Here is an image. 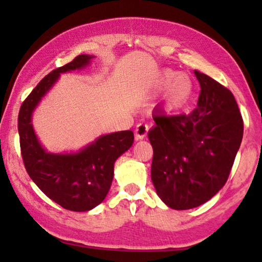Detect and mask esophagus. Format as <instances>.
<instances>
[{
    "instance_id": "1",
    "label": "esophagus",
    "mask_w": 262,
    "mask_h": 262,
    "mask_svg": "<svg viewBox=\"0 0 262 262\" xmlns=\"http://www.w3.org/2000/svg\"><path fill=\"white\" fill-rule=\"evenodd\" d=\"M148 130H149V125L145 124V123H139L137 126H136V131H135V135H136V139H143L148 134Z\"/></svg>"
}]
</instances>
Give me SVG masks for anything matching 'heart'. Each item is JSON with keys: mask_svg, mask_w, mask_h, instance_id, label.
Instances as JSON below:
<instances>
[{"mask_svg": "<svg viewBox=\"0 0 262 262\" xmlns=\"http://www.w3.org/2000/svg\"><path fill=\"white\" fill-rule=\"evenodd\" d=\"M174 76V73H166L163 76L164 81H169L171 77ZM175 85V94L178 96L174 95V93L171 92L169 96H168V103L171 107H178L181 106L182 103H185L187 101L189 96L192 94V81L186 74H178L175 75L173 80H171V89Z\"/></svg>", "mask_w": 262, "mask_h": 262, "instance_id": "b5f03b06", "label": "heart"}]
</instances>
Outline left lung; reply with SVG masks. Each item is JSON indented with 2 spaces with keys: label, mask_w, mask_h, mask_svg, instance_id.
Returning a JSON list of instances; mask_svg holds the SVG:
<instances>
[{
  "label": "left lung",
  "mask_w": 262,
  "mask_h": 262,
  "mask_svg": "<svg viewBox=\"0 0 262 262\" xmlns=\"http://www.w3.org/2000/svg\"><path fill=\"white\" fill-rule=\"evenodd\" d=\"M200 84L189 114H152L151 180L163 203L188 210L210 200L227 182L243 137V120L232 93L194 70Z\"/></svg>",
  "instance_id": "left-lung-1"
}]
</instances>
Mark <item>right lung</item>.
Segmentation results:
<instances>
[{
  "mask_svg": "<svg viewBox=\"0 0 262 262\" xmlns=\"http://www.w3.org/2000/svg\"><path fill=\"white\" fill-rule=\"evenodd\" d=\"M92 58L80 55L46 75L23 102L17 118L21 156L30 178L50 199L76 212L94 209L106 198L113 180L114 162L131 148L134 132L101 136L76 154H50L38 142L31 120L32 112L59 74L82 69Z\"/></svg>",
  "mask_w": 262,
  "mask_h": 262,
  "instance_id": "right-lung-1",
  "label": "right lung"
}]
</instances>
